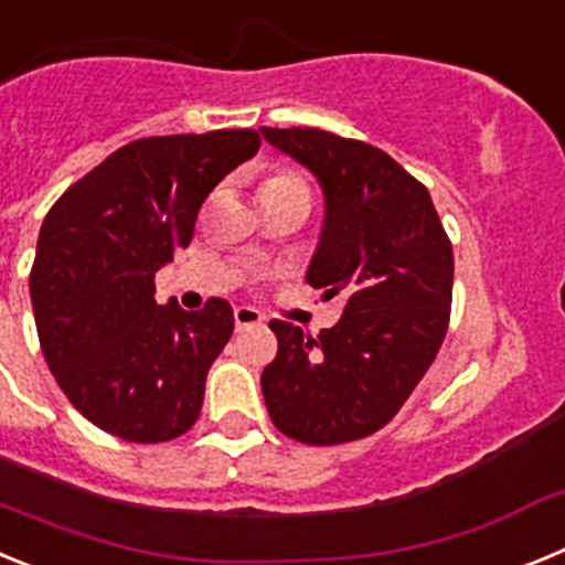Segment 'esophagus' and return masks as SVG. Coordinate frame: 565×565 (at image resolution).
<instances>
[{"instance_id": "esophagus-1", "label": "esophagus", "mask_w": 565, "mask_h": 565, "mask_svg": "<svg viewBox=\"0 0 565 565\" xmlns=\"http://www.w3.org/2000/svg\"><path fill=\"white\" fill-rule=\"evenodd\" d=\"M263 322V313L257 311V308L252 306H237L234 308V326H237V331H246V328H254Z\"/></svg>"}]
</instances>
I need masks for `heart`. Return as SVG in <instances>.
Instances as JSON below:
<instances>
[{"mask_svg": "<svg viewBox=\"0 0 565 565\" xmlns=\"http://www.w3.org/2000/svg\"><path fill=\"white\" fill-rule=\"evenodd\" d=\"M271 186H306V183L299 181L297 174H288V172H279V174H271L266 183H263V189H271Z\"/></svg>", "mask_w": 565, "mask_h": 565, "instance_id": "heart-1", "label": "heart"}]
</instances>
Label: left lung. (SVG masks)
<instances>
[{
    "label": "left lung",
    "instance_id": "1",
    "mask_svg": "<svg viewBox=\"0 0 565 565\" xmlns=\"http://www.w3.org/2000/svg\"><path fill=\"white\" fill-rule=\"evenodd\" d=\"M259 135L317 178L326 214L306 279L342 294L333 328L274 319L259 384L282 436L344 444L382 430L427 373L450 322L452 246L430 192L391 154L313 127Z\"/></svg>",
    "mask_w": 565,
    "mask_h": 565
}]
</instances>
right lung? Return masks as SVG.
<instances>
[{"mask_svg":"<svg viewBox=\"0 0 565 565\" xmlns=\"http://www.w3.org/2000/svg\"><path fill=\"white\" fill-rule=\"evenodd\" d=\"M257 149L254 129L141 138L44 217L30 271L39 342L64 396L102 430L158 444L201 416L206 373L234 331L232 306H158L154 274L189 246L206 194Z\"/></svg>","mask_w":565,"mask_h":565,"instance_id":"1","label":"right lung"}]
</instances>
